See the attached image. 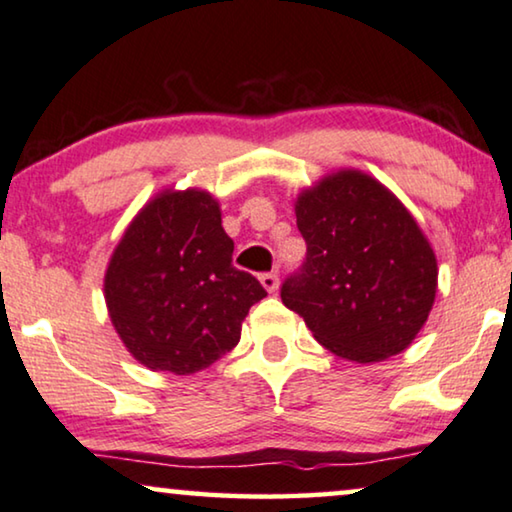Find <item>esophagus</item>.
<instances>
[{
    "instance_id": "obj_1",
    "label": "esophagus",
    "mask_w": 512,
    "mask_h": 512,
    "mask_svg": "<svg viewBox=\"0 0 512 512\" xmlns=\"http://www.w3.org/2000/svg\"><path fill=\"white\" fill-rule=\"evenodd\" d=\"M259 283H262L266 292H276L278 290V276H276V273H262V276H259Z\"/></svg>"
}]
</instances>
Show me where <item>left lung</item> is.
Instances as JSON below:
<instances>
[{
  "label": "left lung",
  "instance_id": "1",
  "mask_svg": "<svg viewBox=\"0 0 512 512\" xmlns=\"http://www.w3.org/2000/svg\"><path fill=\"white\" fill-rule=\"evenodd\" d=\"M306 262L280 299L315 341L357 364L413 343L438 287L434 248L406 206L376 178L338 169L294 201Z\"/></svg>",
  "mask_w": 512,
  "mask_h": 512
}]
</instances>
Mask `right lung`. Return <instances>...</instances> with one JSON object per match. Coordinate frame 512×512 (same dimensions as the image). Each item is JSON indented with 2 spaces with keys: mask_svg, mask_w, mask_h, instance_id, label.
Wrapping results in <instances>:
<instances>
[{
  "mask_svg": "<svg viewBox=\"0 0 512 512\" xmlns=\"http://www.w3.org/2000/svg\"><path fill=\"white\" fill-rule=\"evenodd\" d=\"M232 253L218 199L199 187H167L134 215L106 266L104 299L136 362L190 376L239 343L266 292Z\"/></svg>",
  "mask_w": 512,
  "mask_h": 512,
  "instance_id": "right-lung-1",
  "label": "right lung"
}]
</instances>
